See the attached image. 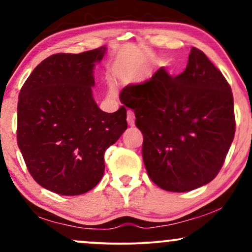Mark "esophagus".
<instances>
[{
    "mask_svg": "<svg viewBox=\"0 0 252 252\" xmlns=\"http://www.w3.org/2000/svg\"><path fill=\"white\" fill-rule=\"evenodd\" d=\"M126 121L130 126H135V114L132 111H128V116H126Z\"/></svg>",
    "mask_w": 252,
    "mask_h": 252,
    "instance_id": "34e87169",
    "label": "esophagus"
}]
</instances>
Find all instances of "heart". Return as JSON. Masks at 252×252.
<instances>
[{
    "label": "heart",
    "mask_w": 252,
    "mask_h": 252,
    "mask_svg": "<svg viewBox=\"0 0 252 252\" xmlns=\"http://www.w3.org/2000/svg\"><path fill=\"white\" fill-rule=\"evenodd\" d=\"M109 88H110V90H111V91H112V90H114V85H112V84H110Z\"/></svg>",
    "instance_id": "1"
}]
</instances>
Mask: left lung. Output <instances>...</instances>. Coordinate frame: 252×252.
I'll use <instances>...</instances> for the list:
<instances>
[{
	"label": "left lung",
	"instance_id": "1",
	"mask_svg": "<svg viewBox=\"0 0 252 252\" xmlns=\"http://www.w3.org/2000/svg\"><path fill=\"white\" fill-rule=\"evenodd\" d=\"M121 102L134 110L144 166L160 189L189 192L216 178L235 137V110L230 85L204 52L193 47L174 78L160 68L126 86Z\"/></svg>",
	"mask_w": 252,
	"mask_h": 252
}]
</instances>
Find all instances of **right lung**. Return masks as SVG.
Returning <instances> with one entry per match:
<instances>
[{
    "label": "right lung",
    "mask_w": 252,
    "mask_h": 252,
    "mask_svg": "<svg viewBox=\"0 0 252 252\" xmlns=\"http://www.w3.org/2000/svg\"><path fill=\"white\" fill-rule=\"evenodd\" d=\"M106 47L58 53L34 68L19 94L17 144L31 175L62 195L89 192L104 174V153L124 130L126 110L108 114L92 97L94 68Z\"/></svg>",
    "instance_id": "obj_1"
}]
</instances>
